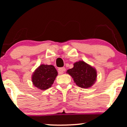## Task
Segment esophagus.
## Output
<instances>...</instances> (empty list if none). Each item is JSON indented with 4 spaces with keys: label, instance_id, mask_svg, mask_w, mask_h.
Segmentation results:
<instances>
[{
    "label": "esophagus",
    "instance_id": "34e87169",
    "mask_svg": "<svg viewBox=\"0 0 127 127\" xmlns=\"http://www.w3.org/2000/svg\"><path fill=\"white\" fill-rule=\"evenodd\" d=\"M65 71V67H62V68H59V73L62 75V74Z\"/></svg>",
    "mask_w": 127,
    "mask_h": 127
}]
</instances>
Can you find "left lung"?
Returning a JSON list of instances; mask_svg holds the SVG:
<instances>
[{
	"label": "left lung",
	"mask_w": 127,
	"mask_h": 127,
	"mask_svg": "<svg viewBox=\"0 0 127 127\" xmlns=\"http://www.w3.org/2000/svg\"><path fill=\"white\" fill-rule=\"evenodd\" d=\"M73 79L78 87L82 88L91 87L97 78V71L94 67L84 62L79 61L74 63L73 67L67 71Z\"/></svg>",
	"instance_id": "8db88e82"
}]
</instances>
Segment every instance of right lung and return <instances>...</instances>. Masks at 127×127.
<instances>
[{"instance_id": "obj_1", "label": "right lung", "mask_w": 127, "mask_h": 127, "mask_svg": "<svg viewBox=\"0 0 127 127\" xmlns=\"http://www.w3.org/2000/svg\"><path fill=\"white\" fill-rule=\"evenodd\" d=\"M58 72L52 65L42 64L32 75L33 84L41 90H47L51 87L55 81Z\"/></svg>"}]
</instances>
